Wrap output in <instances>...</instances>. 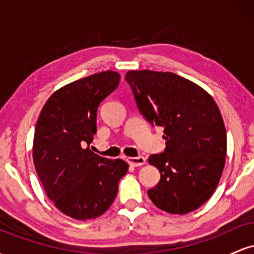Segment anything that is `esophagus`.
Wrapping results in <instances>:
<instances>
[{"label":"esophagus","mask_w":254,"mask_h":254,"mask_svg":"<svg viewBox=\"0 0 254 254\" xmlns=\"http://www.w3.org/2000/svg\"><path fill=\"white\" fill-rule=\"evenodd\" d=\"M127 161L129 162L130 166H133V167H139V166H143L145 164V159L143 156L127 157Z\"/></svg>","instance_id":"1"}]
</instances>
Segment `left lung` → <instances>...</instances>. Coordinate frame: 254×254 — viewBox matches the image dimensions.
Returning a JSON list of instances; mask_svg holds the SVG:
<instances>
[{
  "label": "left lung",
  "mask_w": 254,
  "mask_h": 254,
  "mask_svg": "<svg viewBox=\"0 0 254 254\" xmlns=\"http://www.w3.org/2000/svg\"><path fill=\"white\" fill-rule=\"evenodd\" d=\"M125 80L150 124L164 127L165 151L148 157L161 178L148 196L159 209L185 215L212 196L224 168L227 132L212 97L170 71L130 70Z\"/></svg>",
  "instance_id": "left-lung-1"
}]
</instances>
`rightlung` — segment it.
I'll return each instance as SVG.
<instances>
[{
  "instance_id": "add662e5",
  "label": "right lung",
  "mask_w": 254,
  "mask_h": 254,
  "mask_svg": "<svg viewBox=\"0 0 254 254\" xmlns=\"http://www.w3.org/2000/svg\"><path fill=\"white\" fill-rule=\"evenodd\" d=\"M107 70L80 78L52 93L38 117L33 162L48 197L62 214L78 221L104 214L116 199L129 165L93 153L98 106L118 87Z\"/></svg>"
}]
</instances>
